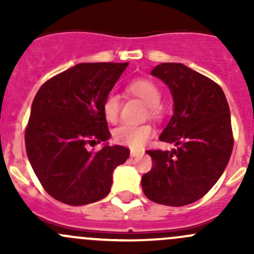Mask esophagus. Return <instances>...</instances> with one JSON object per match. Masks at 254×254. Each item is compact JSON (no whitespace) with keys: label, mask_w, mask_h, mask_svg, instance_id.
Wrapping results in <instances>:
<instances>
[{"label":"esophagus","mask_w":254,"mask_h":254,"mask_svg":"<svg viewBox=\"0 0 254 254\" xmlns=\"http://www.w3.org/2000/svg\"><path fill=\"white\" fill-rule=\"evenodd\" d=\"M141 155H142L141 151H135V150L130 151V156H131V157H137V156H141Z\"/></svg>","instance_id":"34e87169"}]
</instances>
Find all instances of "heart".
I'll return each instance as SVG.
<instances>
[{
    "instance_id": "heart-1",
    "label": "heart",
    "mask_w": 254,
    "mask_h": 254,
    "mask_svg": "<svg viewBox=\"0 0 254 254\" xmlns=\"http://www.w3.org/2000/svg\"><path fill=\"white\" fill-rule=\"evenodd\" d=\"M127 92L132 96L141 99L147 106L151 117L158 118L162 115L163 108L160 104L161 89L157 84L151 79H136L127 86ZM103 114L108 123H117L119 118L120 101L119 97L114 93H109L103 102ZM153 135V129L151 125H120L113 132V139L120 145L129 146L131 148H140L151 139Z\"/></svg>"
}]
</instances>
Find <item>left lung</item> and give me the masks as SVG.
Here are the masks:
<instances>
[{
	"mask_svg": "<svg viewBox=\"0 0 254 254\" xmlns=\"http://www.w3.org/2000/svg\"><path fill=\"white\" fill-rule=\"evenodd\" d=\"M151 75L172 94L173 115L160 140L176 148L147 151L153 165L142 176V190L157 204L188 205L214 187L231 157L229 103L219 84L183 64L163 63Z\"/></svg>",
	"mask_w": 254,
	"mask_h": 254,
	"instance_id": "left-lung-1",
	"label": "left lung"
}]
</instances>
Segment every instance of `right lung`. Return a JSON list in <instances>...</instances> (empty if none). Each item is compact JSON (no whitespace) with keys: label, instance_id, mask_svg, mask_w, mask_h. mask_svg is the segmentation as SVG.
<instances>
[{"label":"right lung","instance_id":"obj_1","mask_svg":"<svg viewBox=\"0 0 254 254\" xmlns=\"http://www.w3.org/2000/svg\"><path fill=\"white\" fill-rule=\"evenodd\" d=\"M127 63H82L45 82L33 101L25 131L27 156L48 194L68 205L106 198L113 172L129 150L109 146L103 102ZM104 142L98 153L88 143Z\"/></svg>","mask_w":254,"mask_h":254}]
</instances>
